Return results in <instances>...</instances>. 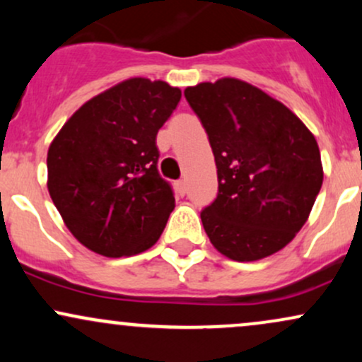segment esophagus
<instances>
[{
	"instance_id": "34e87169",
	"label": "esophagus",
	"mask_w": 362,
	"mask_h": 362,
	"mask_svg": "<svg viewBox=\"0 0 362 362\" xmlns=\"http://www.w3.org/2000/svg\"><path fill=\"white\" fill-rule=\"evenodd\" d=\"M175 189H177V192H178V194L184 195V194H185V190H187V187H185V180H178L177 184H175Z\"/></svg>"
}]
</instances>
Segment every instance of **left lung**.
<instances>
[{
  "instance_id": "8db88e82",
  "label": "left lung",
  "mask_w": 362,
  "mask_h": 362,
  "mask_svg": "<svg viewBox=\"0 0 362 362\" xmlns=\"http://www.w3.org/2000/svg\"><path fill=\"white\" fill-rule=\"evenodd\" d=\"M184 95L218 168V197L201 213L213 247L236 262L282 250L322 189L315 136L284 103L236 78L187 86Z\"/></svg>"
}]
</instances>
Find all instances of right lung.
I'll return each mask as SVG.
<instances>
[{
	"instance_id": "add662e5",
	"label": "right lung",
	"mask_w": 362,
	"mask_h": 362,
	"mask_svg": "<svg viewBox=\"0 0 362 362\" xmlns=\"http://www.w3.org/2000/svg\"><path fill=\"white\" fill-rule=\"evenodd\" d=\"M182 91L129 78L83 103L47 151V189L81 245L103 257H129L158 242L175 207L158 173L156 134Z\"/></svg>"
}]
</instances>
